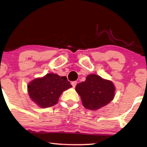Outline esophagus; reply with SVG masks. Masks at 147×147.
<instances>
[{
  "instance_id": "obj_1",
  "label": "esophagus",
  "mask_w": 147,
  "mask_h": 147,
  "mask_svg": "<svg viewBox=\"0 0 147 147\" xmlns=\"http://www.w3.org/2000/svg\"><path fill=\"white\" fill-rule=\"evenodd\" d=\"M71 84H72V87L75 88L76 86V85H77V82H75H75H72Z\"/></svg>"
}]
</instances>
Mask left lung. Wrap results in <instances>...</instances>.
Masks as SVG:
<instances>
[{
	"instance_id": "1",
	"label": "left lung",
	"mask_w": 147,
	"mask_h": 147,
	"mask_svg": "<svg viewBox=\"0 0 147 147\" xmlns=\"http://www.w3.org/2000/svg\"><path fill=\"white\" fill-rule=\"evenodd\" d=\"M75 90L80 95L84 107L93 111L110 103L115 96V89L110 81L92 74L87 76L85 82L77 84Z\"/></svg>"
}]
</instances>
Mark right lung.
Listing matches in <instances>:
<instances>
[{
	"instance_id": "1",
	"label": "right lung",
	"mask_w": 147,
	"mask_h": 147,
	"mask_svg": "<svg viewBox=\"0 0 147 147\" xmlns=\"http://www.w3.org/2000/svg\"><path fill=\"white\" fill-rule=\"evenodd\" d=\"M72 87L66 77H60L54 73L48 74L42 78L34 79L28 85L30 98L40 107L55 106L63 91Z\"/></svg>"
}]
</instances>
